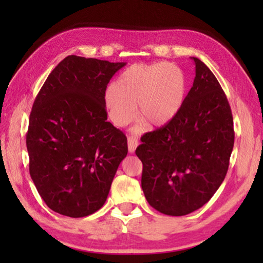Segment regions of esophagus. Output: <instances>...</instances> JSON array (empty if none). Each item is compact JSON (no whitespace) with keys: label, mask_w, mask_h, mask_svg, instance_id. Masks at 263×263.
<instances>
[{"label":"esophagus","mask_w":263,"mask_h":263,"mask_svg":"<svg viewBox=\"0 0 263 263\" xmlns=\"http://www.w3.org/2000/svg\"><path fill=\"white\" fill-rule=\"evenodd\" d=\"M138 145H139V141H138V139H137L136 137H133V136H128V137H127L128 152H130V153H133V152H135Z\"/></svg>","instance_id":"34e87169"}]
</instances>
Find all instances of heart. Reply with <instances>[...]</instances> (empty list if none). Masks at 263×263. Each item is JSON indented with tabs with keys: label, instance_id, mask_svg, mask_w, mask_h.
Listing matches in <instances>:
<instances>
[{
	"label": "heart",
	"instance_id": "b5f03b06",
	"mask_svg": "<svg viewBox=\"0 0 263 263\" xmlns=\"http://www.w3.org/2000/svg\"><path fill=\"white\" fill-rule=\"evenodd\" d=\"M184 73L174 64L132 65L106 89L105 106L116 125L124 126L136 115L153 127L167 125L184 103Z\"/></svg>",
	"mask_w": 263,
	"mask_h": 263
}]
</instances>
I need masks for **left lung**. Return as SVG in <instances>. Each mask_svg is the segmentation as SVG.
Here are the masks:
<instances>
[{
  "label": "left lung",
  "mask_w": 263,
  "mask_h": 263,
  "mask_svg": "<svg viewBox=\"0 0 263 263\" xmlns=\"http://www.w3.org/2000/svg\"><path fill=\"white\" fill-rule=\"evenodd\" d=\"M193 87L173 121L140 138L141 188L149 205L184 216L210 201L224 181L234 145L233 117L215 75L197 58Z\"/></svg>",
  "instance_id": "obj_1"
}]
</instances>
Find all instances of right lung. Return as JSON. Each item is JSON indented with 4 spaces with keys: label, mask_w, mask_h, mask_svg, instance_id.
<instances>
[{
    "label": "right lung",
    "mask_w": 263,
    "mask_h": 263,
    "mask_svg": "<svg viewBox=\"0 0 263 263\" xmlns=\"http://www.w3.org/2000/svg\"><path fill=\"white\" fill-rule=\"evenodd\" d=\"M125 62L68 55L33 102L26 133L29 171L51 210L80 218L103 206L127 138L108 119L105 90Z\"/></svg>",
    "instance_id": "right-lung-1"
}]
</instances>
